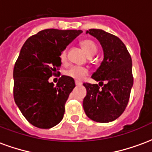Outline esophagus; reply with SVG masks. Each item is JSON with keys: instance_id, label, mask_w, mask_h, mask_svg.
<instances>
[{"instance_id": "esophagus-1", "label": "esophagus", "mask_w": 152, "mask_h": 152, "mask_svg": "<svg viewBox=\"0 0 152 152\" xmlns=\"http://www.w3.org/2000/svg\"><path fill=\"white\" fill-rule=\"evenodd\" d=\"M75 84H76V86H80V85H81V84H80V82H79V81H76V82H75Z\"/></svg>"}]
</instances>
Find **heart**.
Listing matches in <instances>:
<instances>
[{
    "mask_svg": "<svg viewBox=\"0 0 152 152\" xmlns=\"http://www.w3.org/2000/svg\"><path fill=\"white\" fill-rule=\"evenodd\" d=\"M81 47L86 52V53L89 57L94 56L98 50V47L96 45V44L91 40H85L81 42ZM60 59L61 61L64 63L66 59V50H63L60 53ZM66 75L67 76H70L75 80H81L85 76L88 74V70L84 67L80 66H72L71 68L66 71Z\"/></svg>",
    "mask_w": 152,
    "mask_h": 152,
    "instance_id": "b5f03b06",
    "label": "heart"
}]
</instances>
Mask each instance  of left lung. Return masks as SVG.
Masks as SVG:
<instances>
[{"instance_id":"obj_1","label":"left lung","mask_w":152,"mask_h":152,"mask_svg":"<svg viewBox=\"0 0 152 152\" xmlns=\"http://www.w3.org/2000/svg\"><path fill=\"white\" fill-rule=\"evenodd\" d=\"M88 33L99 40L103 51L102 62L91 77L100 86L103 82L105 85L100 88L97 84H84L87 94L83 107L90 120L108 123L124 112L129 102L134 84L132 59L117 37L101 29H89Z\"/></svg>"}]
</instances>
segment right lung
I'll return each mask as SVG.
<instances>
[{"label":"right lung","instance_id":"right-lung-1","mask_svg":"<svg viewBox=\"0 0 152 152\" xmlns=\"http://www.w3.org/2000/svg\"><path fill=\"white\" fill-rule=\"evenodd\" d=\"M81 30L45 29L25 41L14 68V99L29 123L50 129L63 120L65 102L75 88L70 76L57 83L49 78L61 66L60 53Z\"/></svg>","mask_w":152,"mask_h":152}]
</instances>
